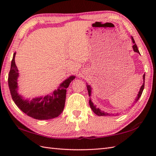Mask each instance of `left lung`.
<instances>
[{
    "label": "left lung",
    "mask_w": 156,
    "mask_h": 156,
    "mask_svg": "<svg viewBox=\"0 0 156 156\" xmlns=\"http://www.w3.org/2000/svg\"><path fill=\"white\" fill-rule=\"evenodd\" d=\"M131 39H132V41H133V43L134 44V45H133V48L134 51H135V52H137V53H139V54H140V51H139V50H138L137 46L136 44H135V40H134V39H133V37H131ZM145 74H144V76H143L144 84H143V85H142L141 87L140 90V92H139V93H138V94H137V97L136 99H135V101H134V102L133 103V105L136 103V102L138 101V100H139V99H140V97H141V94H142V92H143V90H144V85H145ZM87 89H88V92L89 97H90V95H91V88H90V86H89V85H87ZM89 105H90V107L91 109L92 110V111H93V112H94V113H95L96 115H98V116H110V115H112V116H113V115H114V114H113V115H111V114L107 113V112H104V111H101V109H99L98 108H97V107H96V106H94V105H93V103H92V102L91 101L90 99V100H89Z\"/></svg>",
    "instance_id": "1"
}]
</instances>
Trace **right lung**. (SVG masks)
<instances>
[{
  "label": "right lung",
  "instance_id": "obj_1",
  "mask_svg": "<svg viewBox=\"0 0 156 156\" xmlns=\"http://www.w3.org/2000/svg\"><path fill=\"white\" fill-rule=\"evenodd\" d=\"M15 54L16 53L13 54L8 78L9 87L13 101L24 113L35 119L48 120L58 117L64 111L66 89L75 78V76H69L59 85L58 90H54L51 95L35 98L31 101L24 100L17 92L19 71L15 62Z\"/></svg>",
  "mask_w": 156,
  "mask_h": 156
}]
</instances>
